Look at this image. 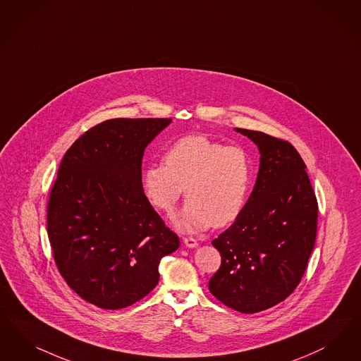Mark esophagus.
<instances>
[{
    "mask_svg": "<svg viewBox=\"0 0 361 361\" xmlns=\"http://www.w3.org/2000/svg\"><path fill=\"white\" fill-rule=\"evenodd\" d=\"M183 243L188 248H195L197 245H198V242L194 239V238H190V236H186V238H183Z\"/></svg>",
    "mask_w": 361,
    "mask_h": 361,
    "instance_id": "obj_1",
    "label": "esophagus"
}]
</instances>
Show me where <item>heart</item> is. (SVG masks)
I'll return each mask as SVG.
<instances>
[{"label":"heart","mask_w":361,"mask_h":361,"mask_svg":"<svg viewBox=\"0 0 361 361\" xmlns=\"http://www.w3.org/2000/svg\"><path fill=\"white\" fill-rule=\"evenodd\" d=\"M163 164L142 175L143 194L152 207L171 215L186 190L188 198L175 219L182 231L223 227L243 211L251 185V163L238 146L204 135H187L163 154Z\"/></svg>","instance_id":"b5f03b06"}]
</instances>
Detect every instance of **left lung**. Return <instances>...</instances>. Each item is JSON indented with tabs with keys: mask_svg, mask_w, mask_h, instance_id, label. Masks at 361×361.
Wrapping results in <instances>:
<instances>
[{
	"mask_svg": "<svg viewBox=\"0 0 361 361\" xmlns=\"http://www.w3.org/2000/svg\"><path fill=\"white\" fill-rule=\"evenodd\" d=\"M235 130L257 146L260 166L243 211L212 240L221 264L209 288L227 307L255 314L283 302L300 283L314 250L317 200L290 142Z\"/></svg>",
	"mask_w": 361,
	"mask_h": 361,
	"instance_id": "obj_1",
	"label": "left lung"
}]
</instances>
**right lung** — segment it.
<instances>
[{"label": "right lung", "mask_w": 361, "mask_h": 361, "mask_svg": "<svg viewBox=\"0 0 361 361\" xmlns=\"http://www.w3.org/2000/svg\"><path fill=\"white\" fill-rule=\"evenodd\" d=\"M167 118H116L87 130L59 164L47 204V235L59 274L83 300L125 308L159 281L179 238L143 194L145 149Z\"/></svg>", "instance_id": "right-lung-1"}]
</instances>
